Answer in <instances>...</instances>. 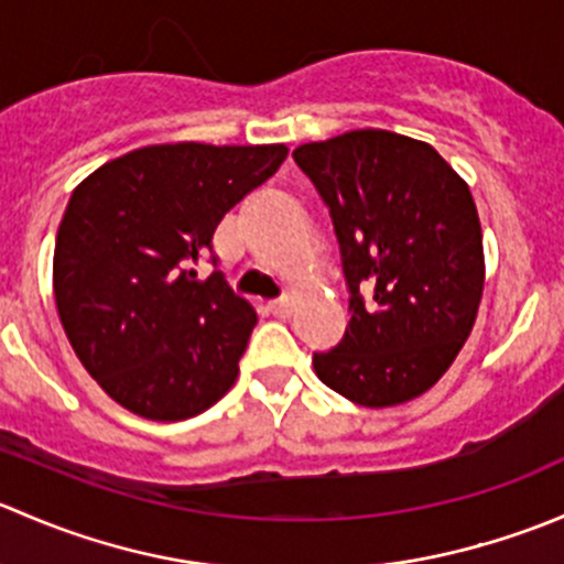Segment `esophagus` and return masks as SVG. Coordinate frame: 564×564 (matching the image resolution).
Wrapping results in <instances>:
<instances>
[{
    "label": "esophagus",
    "instance_id": "obj_1",
    "mask_svg": "<svg viewBox=\"0 0 564 564\" xmlns=\"http://www.w3.org/2000/svg\"><path fill=\"white\" fill-rule=\"evenodd\" d=\"M267 308L272 311V316L286 318L289 314H292V300H272V303L267 305Z\"/></svg>",
    "mask_w": 564,
    "mask_h": 564
}]
</instances>
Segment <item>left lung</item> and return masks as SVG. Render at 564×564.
I'll return each mask as SVG.
<instances>
[{
    "instance_id": "8db88e82",
    "label": "left lung",
    "mask_w": 564,
    "mask_h": 564,
    "mask_svg": "<svg viewBox=\"0 0 564 564\" xmlns=\"http://www.w3.org/2000/svg\"><path fill=\"white\" fill-rule=\"evenodd\" d=\"M329 207L349 327L314 355L316 377L368 409L434 388L475 327L486 281L469 185L431 144L349 130L292 152Z\"/></svg>"
}]
</instances>
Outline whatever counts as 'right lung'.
Returning <instances> with one entry per match:
<instances>
[{
  "label": "right lung",
  "instance_id": "obj_1",
  "mask_svg": "<svg viewBox=\"0 0 564 564\" xmlns=\"http://www.w3.org/2000/svg\"><path fill=\"white\" fill-rule=\"evenodd\" d=\"M286 155V144H152L73 191L56 231V311L82 366L119 406L174 423L237 382L256 311L220 272L198 281L193 264Z\"/></svg>",
  "mask_w": 564,
  "mask_h": 564
}]
</instances>
